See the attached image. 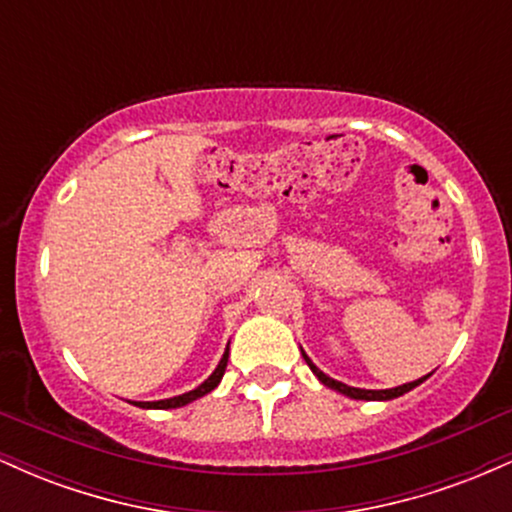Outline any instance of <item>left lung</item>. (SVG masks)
<instances>
[{
	"label": "left lung",
	"mask_w": 512,
	"mask_h": 512,
	"mask_svg": "<svg viewBox=\"0 0 512 512\" xmlns=\"http://www.w3.org/2000/svg\"><path fill=\"white\" fill-rule=\"evenodd\" d=\"M301 354H303V351H301ZM303 358H305V363H308V366H310V370H313V373L317 375V378H320V383H322V385L332 387V390L342 392V395H346V397H354V399H395V397H399V395H404V392L414 390L416 385H421V383H424V380L428 378V375H431V373H428V375H424V378L414 380V383H407V385L392 387V390H361V387H349V385L339 383V380H334V378H330V375L322 373V370L317 368L315 363L310 361L308 356L303 354Z\"/></svg>",
	"instance_id": "1"
}]
</instances>
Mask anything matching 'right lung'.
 <instances>
[{
    "instance_id": "add662e5",
    "label": "right lung",
    "mask_w": 512,
    "mask_h": 512,
    "mask_svg": "<svg viewBox=\"0 0 512 512\" xmlns=\"http://www.w3.org/2000/svg\"><path fill=\"white\" fill-rule=\"evenodd\" d=\"M226 363H228V349H226V354H223V358L219 361V366H216L214 373H211L209 378L197 387V390L185 392V395H180V397L158 399V402H137V407H142V409H178V407H185V404H190V402H195V399L204 397L207 392H211L216 385L221 383L223 373H226Z\"/></svg>"
}]
</instances>
